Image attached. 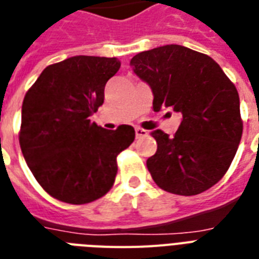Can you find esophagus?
<instances>
[{
	"label": "esophagus",
	"mask_w": 259,
	"mask_h": 259,
	"mask_svg": "<svg viewBox=\"0 0 259 259\" xmlns=\"http://www.w3.org/2000/svg\"><path fill=\"white\" fill-rule=\"evenodd\" d=\"M135 134H136V138H146V136H148V132H147L146 130L140 128V127L136 128Z\"/></svg>",
	"instance_id": "esophagus-1"
}]
</instances>
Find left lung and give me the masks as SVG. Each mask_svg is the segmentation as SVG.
Returning a JSON list of instances; mask_svg holds the SVG:
<instances>
[{
  "label": "left lung",
  "instance_id": "left-lung-1",
  "mask_svg": "<svg viewBox=\"0 0 259 259\" xmlns=\"http://www.w3.org/2000/svg\"><path fill=\"white\" fill-rule=\"evenodd\" d=\"M130 65L151 87L155 112L182 115L172 138L160 130L151 134L158 150L147 168L155 183L185 196L212 187L230 167L243 131L234 84L210 56L182 45L138 53Z\"/></svg>",
  "mask_w": 259,
  "mask_h": 259
}]
</instances>
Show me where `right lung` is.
I'll list each match as a JSON object with an SVG mask.
<instances>
[{
	"label": "right lung",
	"instance_id": "add662e5",
	"mask_svg": "<svg viewBox=\"0 0 259 259\" xmlns=\"http://www.w3.org/2000/svg\"><path fill=\"white\" fill-rule=\"evenodd\" d=\"M120 68L116 57L74 56L52 64L26 92L20 146L33 177L56 199L85 204L111 190L117 155L135 130H105L91 121L104 88Z\"/></svg>",
	"mask_w": 259,
	"mask_h": 259
}]
</instances>
